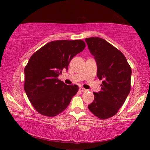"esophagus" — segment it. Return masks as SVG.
I'll return each mask as SVG.
<instances>
[{
	"mask_svg": "<svg viewBox=\"0 0 150 150\" xmlns=\"http://www.w3.org/2000/svg\"><path fill=\"white\" fill-rule=\"evenodd\" d=\"M79 91H81V92H83V93L87 92V90H86L85 88H83V87H80V88H79Z\"/></svg>",
	"mask_w": 150,
	"mask_h": 150,
	"instance_id": "esophagus-1",
	"label": "esophagus"
}]
</instances>
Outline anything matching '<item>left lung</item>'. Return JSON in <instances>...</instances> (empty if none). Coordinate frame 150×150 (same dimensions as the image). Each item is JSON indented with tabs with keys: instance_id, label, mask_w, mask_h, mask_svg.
<instances>
[{
	"instance_id": "obj_1",
	"label": "left lung",
	"mask_w": 150,
	"mask_h": 150,
	"mask_svg": "<svg viewBox=\"0 0 150 150\" xmlns=\"http://www.w3.org/2000/svg\"><path fill=\"white\" fill-rule=\"evenodd\" d=\"M88 50L97 64V77L103 80L101 91L93 93L89 110L103 120L115 116L131 89L132 69L120 50L100 38H86Z\"/></svg>"
}]
</instances>
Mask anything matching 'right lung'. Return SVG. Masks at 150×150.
I'll use <instances>...</instances> for the list:
<instances>
[{"mask_svg": "<svg viewBox=\"0 0 150 150\" xmlns=\"http://www.w3.org/2000/svg\"><path fill=\"white\" fill-rule=\"evenodd\" d=\"M81 40H56L35 52L24 69V91L30 103L40 115L54 117L69 105L77 94L76 85H65L58 79L68 69L72 58L85 49Z\"/></svg>", "mask_w": 150, "mask_h": 150, "instance_id": "1", "label": "right lung"}]
</instances>
